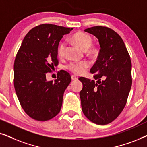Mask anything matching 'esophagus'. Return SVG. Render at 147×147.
<instances>
[{"instance_id": "1", "label": "esophagus", "mask_w": 147, "mask_h": 147, "mask_svg": "<svg viewBox=\"0 0 147 147\" xmlns=\"http://www.w3.org/2000/svg\"><path fill=\"white\" fill-rule=\"evenodd\" d=\"M71 80H78V77H76V76L72 75L71 76Z\"/></svg>"}]
</instances>
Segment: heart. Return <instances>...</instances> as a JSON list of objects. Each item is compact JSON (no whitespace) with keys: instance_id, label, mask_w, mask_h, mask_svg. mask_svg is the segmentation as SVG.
I'll use <instances>...</instances> for the list:
<instances>
[{"instance_id":"obj_1","label":"heart","mask_w":147,"mask_h":147,"mask_svg":"<svg viewBox=\"0 0 147 147\" xmlns=\"http://www.w3.org/2000/svg\"><path fill=\"white\" fill-rule=\"evenodd\" d=\"M71 39L78 46H79L83 50H85V52L88 55L91 56L98 55V51L97 48L90 47L92 43V38L88 34L84 32H78L72 36ZM65 48V42H60L57 47V55L59 57H62L64 55ZM89 66L90 63L88 61H73L67 64V69L76 75H81L86 71Z\"/></svg>"}]
</instances>
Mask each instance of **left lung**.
<instances>
[{"label":"left lung","mask_w":147,"mask_h":147,"mask_svg":"<svg viewBox=\"0 0 147 147\" xmlns=\"http://www.w3.org/2000/svg\"><path fill=\"white\" fill-rule=\"evenodd\" d=\"M98 39L100 49L90 69L97 82L81 77L82 111L88 119L105 125L123 110L132 86V63L123 40L110 28L96 26L84 30Z\"/></svg>","instance_id":"8db88e82"}]
</instances>
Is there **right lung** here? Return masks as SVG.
Masks as SVG:
<instances>
[{
    "mask_svg": "<svg viewBox=\"0 0 147 147\" xmlns=\"http://www.w3.org/2000/svg\"><path fill=\"white\" fill-rule=\"evenodd\" d=\"M72 29L52 24L38 25L26 35L17 52L14 63V86L21 107L34 120L47 121L61 110L71 76L61 70L55 82H48L46 74L58 65L59 43Z\"/></svg>",
    "mask_w": 147,
    "mask_h": 147,
    "instance_id": "right-lung-1",
    "label": "right lung"
}]
</instances>
